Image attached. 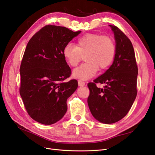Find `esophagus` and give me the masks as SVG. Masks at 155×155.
<instances>
[{"mask_svg": "<svg viewBox=\"0 0 155 155\" xmlns=\"http://www.w3.org/2000/svg\"><path fill=\"white\" fill-rule=\"evenodd\" d=\"M78 86H79V87H83L85 85V83L82 80H78Z\"/></svg>", "mask_w": 155, "mask_h": 155, "instance_id": "esophagus-1", "label": "esophagus"}]
</instances>
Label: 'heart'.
Masks as SVG:
<instances>
[{
	"label": "heart",
	"instance_id": "heart-1",
	"mask_svg": "<svg viewBox=\"0 0 155 155\" xmlns=\"http://www.w3.org/2000/svg\"><path fill=\"white\" fill-rule=\"evenodd\" d=\"M117 48L110 37L99 34H86L76 42L75 46L67 45L62 49V55L71 67H76L83 57L86 63L76 68L73 77L87 80L96 74L98 68L104 70L113 63Z\"/></svg>",
	"mask_w": 155,
	"mask_h": 155
}]
</instances>
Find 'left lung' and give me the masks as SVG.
Wrapping results in <instances>:
<instances>
[{
	"label": "left lung",
	"instance_id": "1",
	"mask_svg": "<svg viewBox=\"0 0 155 155\" xmlns=\"http://www.w3.org/2000/svg\"><path fill=\"white\" fill-rule=\"evenodd\" d=\"M109 26L116 41L113 63L103 74L87 84L91 113L104 124L114 123L126 116L137 94L138 67L132 42L116 26ZM97 84L105 86L98 88Z\"/></svg>",
	"mask_w": 155,
	"mask_h": 155
}]
</instances>
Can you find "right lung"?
Here are the masks:
<instances>
[{"label": "right lung", "instance_id": "right-lung-1", "mask_svg": "<svg viewBox=\"0 0 155 155\" xmlns=\"http://www.w3.org/2000/svg\"><path fill=\"white\" fill-rule=\"evenodd\" d=\"M81 32L46 25L28 42L20 67L19 92L29 116L38 123L54 124L67 110V98L77 90L78 82H64L71 70L62 49Z\"/></svg>", "mask_w": 155, "mask_h": 155}]
</instances>
